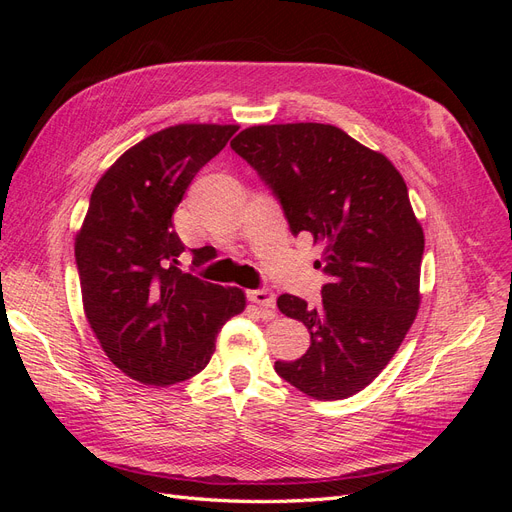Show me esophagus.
Returning <instances> with one entry per match:
<instances>
[{
  "instance_id": "34e87169",
  "label": "esophagus",
  "mask_w": 512,
  "mask_h": 512,
  "mask_svg": "<svg viewBox=\"0 0 512 512\" xmlns=\"http://www.w3.org/2000/svg\"><path fill=\"white\" fill-rule=\"evenodd\" d=\"M247 297H250L252 303H256V305L265 309V312H269V314L275 312V292L271 288L250 290V292H247Z\"/></svg>"
}]
</instances>
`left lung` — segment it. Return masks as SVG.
Segmentation results:
<instances>
[{
  "label": "left lung",
  "instance_id": "obj_1",
  "mask_svg": "<svg viewBox=\"0 0 512 512\" xmlns=\"http://www.w3.org/2000/svg\"><path fill=\"white\" fill-rule=\"evenodd\" d=\"M280 200L290 232L322 243V305L282 294L277 307L309 331L297 361H275L314 399L363 391L393 359L416 318L423 228L399 170L329 123L252 126L230 143Z\"/></svg>",
  "mask_w": 512,
  "mask_h": 512
}]
</instances>
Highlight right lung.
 I'll list each match as a JSON object with an SVG mask.
<instances>
[{
    "instance_id": "obj_1",
    "label": "right lung",
    "mask_w": 512,
    "mask_h": 512,
    "mask_svg": "<svg viewBox=\"0 0 512 512\" xmlns=\"http://www.w3.org/2000/svg\"><path fill=\"white\" fill-rule=\"evenodd\" d=\"M237 130H160L123 153L91 192L74 243L83 307L108 359L132 380L168 386L196 376L224 322L245 309L243 290L179 269L185 245L173 226L188 185ZM192 254V265H203V252Z\"/></svg>"
}]
</instances>
